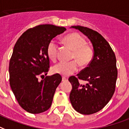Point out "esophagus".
<instances>
[{
  "instance_id": "obj_1",
  "label": "esophagus",
  "mask_w": 129,
  "mask_h": 129,
  "mask_svg": "<svg viewBox=\"0 0 129 129\" xmlns=\"http://www.w3.org/2000/svg\"><path fill=\"white\" fill-rule=\"evenodd\" d=\"M62 81H68V78L63 77H62Z\"/></svg>"
}]
</instances>
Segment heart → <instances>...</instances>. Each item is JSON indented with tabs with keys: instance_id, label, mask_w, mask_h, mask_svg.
Wrapping results in <instances>:
<instances>
[{
	"instance_id": "heart-1",
	"label": "heart",
	"mask_w": 129,
	"mask_h": 129,
	"mask_svg": "<svg viewBox=\"0 0 129 129\" xmlns=\"http://www.w3.org/2000/svg\"><path fill=\"white\" fill-rule=\"evenodd\" d=\"M64 42L68 46L73 50L71 62H60L54 66L52 71L54 73L67 77L77 71L79 63L82 67H86L90 63L93 57V50L90 46L86 44L85 39L77 33L67 35ZM58 44L52 40L47 46V54L51 60L55 61L58 57Z\"/></svg>"
}]
</instances>
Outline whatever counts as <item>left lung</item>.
I'll use <instances>...</instances> for the list:
<instances>
[{"label": "left lung", "mask_w": 129, "mask_h": 129, "mask_svg": "<svg viewBox=\"0 0 129 129\" xmlns=\"http://www.w3.org/2000/svg\"><path fill=\"white\" fill-rule=\"evenodd\" d=\"M71 27L79 29L90 40L93 57L77 77L71 76L69 79L73 87L70 101L77 112L92 114L102 109L114 93L118 75L116 59L108 42L96 31L80 25ZM79 79L88 83L81 85Z\"/></svg>", "instance_id": "obj_1"}]
</instances>
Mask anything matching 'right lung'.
<instances>
[{
    "label": "right lung",
    "instance_id": "obj_1",
    "mask_svg": "<svg viewBox=\"0 0 129 129\" xmlns=\"http://www.w3.org/2000/svg\"><path fill=\"white\" fill-rule=\"evenodd\" d=\"M65 30L64 27L39 25L25 31L14 46L9 67L10 85L20 106L29 113H42L52 105L61 75L38 79L44 78L49 71L48 44Z\"/></svg>",
    "mask_w": 129,
    "mask_h": 129
}]
</instances>
